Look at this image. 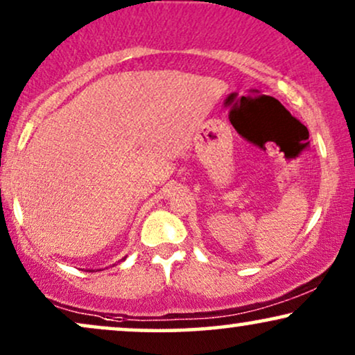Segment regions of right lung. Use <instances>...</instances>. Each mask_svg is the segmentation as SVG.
<instances>
[{"label": "right lung", "mask_w": 355, "mask_h": 355, "mask_svg": "<svg viewBox=\"0 0 355 355\" xmlns=\"http://www.w3.org/2000/svg\"><path fill=\"white\" fill-rule=\"evenodd\" d=\"M123 260H124V259H123ZM92 272H93V270H92Z\"/></svg>", "instance_id": "add662e5"}]
</instances>
